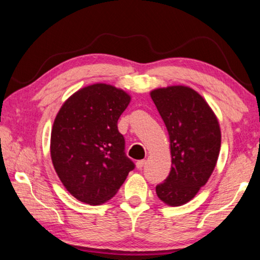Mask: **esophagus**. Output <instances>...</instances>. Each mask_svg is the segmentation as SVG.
<instances>
[{"label": "esophagus", "mask_w": 260, "mask_h": 260, "mask_svg": "<svg viewBox=\"0 0 260 260\" xmlns=\"http://www.w3.org/2000/svg\"><path fill=\"white\" fill-rule=\"evenodd\" d=\"M145 165H146V160H139V161H137V164H136V167H137L138 169H142Z\"/></svg>", "instance_id": "1"}]
</instances>
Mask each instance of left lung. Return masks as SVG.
<instances>
[{"mask_svg":"<svg viewBox=\"0 0 260 260\" xmlns=\"http://www.w3.org/2000/svg\"><path fill=\"white\" fill-rule=\"evenodd\" d=\"M167 127L172 169L156 185L158 197L169 206L190 202L215 168L221 146L220 125L205 99L188 86H168L151 92Z\"/></svg>","mask_w":260,"mask_h":260,"instance_id":"left-lung-1","label":"left lung"}]
</instances>
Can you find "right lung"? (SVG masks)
I'll return each mask as SVG.
<instances>
[{
	"label": "right lung",
	"mask_w": 260,
	"mask_h": 260,
	"mask_svg": "<svg viewBox=\"0 0 260 260\" xmlns=\"http://www.w3.org/2000/svg\"><path fill=\"white\" fill-rule=\"evenodd\" d=\"M130 100L121 88L93 84L74 93L55 117L50 156L63 185L79 202L109 201L135 168L117 129Z\"/></svg>",
	"instance_id": "1"
}]
</instances>
